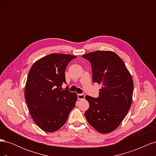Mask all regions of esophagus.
<instances>
[{"label":"esophagus","mask_w":156,"mask_h":156,"mask_svg":"<svg viewBox=\"0 0 156 156\" xmlns=\"http://www.w3.org/2000/svg\"><path fill=\"white\" fill-rule=\"evenodd\" d=\"M77 98L79 100H83L84 99V95L83 94H77Z\"/></svg>","instance_id":"esophagus-1"}]
</instances>
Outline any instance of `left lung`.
Wrapping results in <instances>:
<instances>
[{
	"label": "left lung",
	"instance_id": "8db88e82",
	"mask_svg": "<svg viewBox=\"0 0 156 156\" xmlns=\"http://www.w3.org/2000/svg\"><path fill=\"white\" fill-rule=\"evenodd\" d=\"M82 56L91 63L93 82L102 84L98 98L85 96L89 108L84 115L100 133H110L119 126L130 108L133 79L124 61L114 52L96 51Z\"/></svg>",
	"mask_w": 156,
	"mask_h": 156
}]
</instances>
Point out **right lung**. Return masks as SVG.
<instances>
[{"label":"right lung","mask_w":156,"mask_h":156,"mask_svg":"<svg viewBox=\"0 0 156 156\" xmlns=\"http://www.w3.org/2000/svg\"><path fill=\"white\" fill-rule=\"evenodd\" d=\"M76 56L52 53L39 59L31 67L25 86V97L30 114L40 128L47 132L57 131L66 122L77 100L66 83L65 69Z\"/></svg>","instance_id":"1"}]
</instances>
